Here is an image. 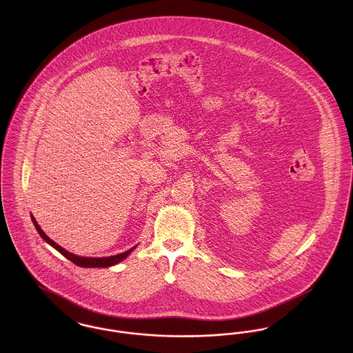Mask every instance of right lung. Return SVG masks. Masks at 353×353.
I'll return each instance as SVG.
<instances>
[{"instance_id":"obj_1","label":"right lung","mask_w":353,"mask_h":353,"mask_svg":"<svg viewBox=\"0 0 353 353\" xmlns=\"http://www.w3.org/2000/svg\"><path fill=\"white\" fill-rule=\"evenodd\" d=\"M34 222V226H35V229L38 230V233L39 235L48 242V243H50L51 246L55 249V250H58V252H61L62 255H65L68 259H70L72 263H75L77 266H81V268H110V266H114V265H117L119 263L120 261H123L124 258H127V255L130 254V252L134 250V248L132 249H130V250H127V252H121V254H118V255H112V256H104V258H87V256H78V255H74V254H71V252H68V250H65L63 248H61L59 245H57L52 239H50L48 235L45 234V232L39 228V225L37 223V221L34 219V217H32Z\"/></svg>"}]
</instances>
